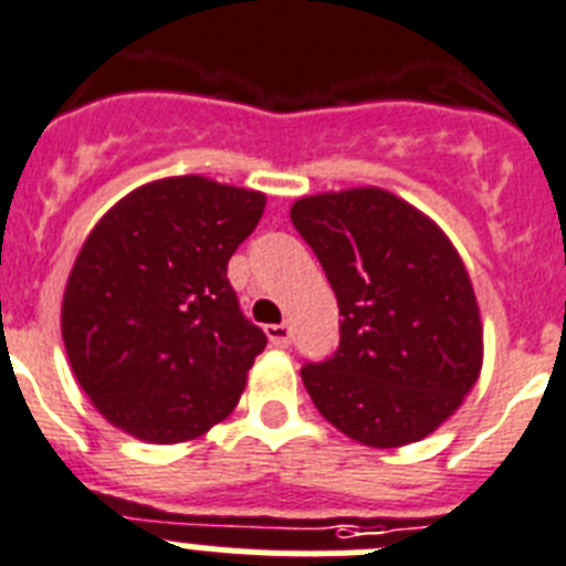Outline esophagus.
I'll use <instances>...</instances> for the list:
<instances>
[{
    "instance_id": "obj_1",
    "label": "esophagus",
    "mask_w": 566,
    "mask_h": 566,
    "mask_svg": "<svg viewBox=\"0 0 566 566\" xmlns=\"http://www.w3.org/2000/svg\"><path fill=\"white\" fill-rule=\"evenodd\" d=\"M264 333H268L271 344L279 346V349H284V346L290 344V327H287V324H271V327H264Z\"/></svg>"
}]
</instances>
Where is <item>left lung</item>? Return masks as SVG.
<instances>
[{"label": "left lung", "instance_id": "1", "mask_svg": "<svg viewBox=\"0 0 566 566\" xmlns=\"http://www.w3.org/2000/svg\"><path fill=\"white\" fill-rule=\"evenodd\" d=\"M290 220L340 310L338 353L302 366L315 409L369 448L434 434L480 380L482 318L454 242L378 186L298 197Z\"/></svg>", "mask_w": 566, "mask_h": 566}]
</instances>
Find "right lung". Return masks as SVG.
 <instances>
[{"instance_id": "obj_1", "label": "right lung", "mask_w": 566, "mask_h": 566, "mask_svg": "<svg viewBox=\"0 0 566 566\" xmlns=\"http://www.w3.org/2000/svg\"><path fill=\"white\" fill-rule=\"evenodd\" d=\"M268 197L202 175L135 188L84 239L61 338L90 403L115 429L171 446L239 403L268 338L239 313L228 259Z\"/></svg>"}]
</instances>
